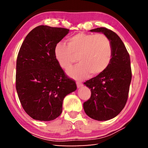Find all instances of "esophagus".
I'll list each match as a JSON object with an SVG mask.
<instances>
[{
  "label": "esophagus",
  "mask_w": 148,
  "mask_h": 148,
  "mask_svg": "<svg viewBox=\"0 0 148 148\" xmlns=\"http://www.w3.org/2000/svg\"><path fill=\"white\" fill-rule=\"evenodd\" d=\"M76 85H77V88H79V87H82V86H84L83 84L81 83V82H76Z\"/></svg>",
  "instance_id": "34e87169"
}]
</instances>
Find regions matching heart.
<instances>
[{"label": "heart", "instance_id": "b5f03b06", "mask_svg": "<svg viewBox=\"0 0 148 148\" xmlns=\"http://www.w3.org/2000/svg\"><path fill=\"white\" fill-rule=\"evenodd\" d=\"M54 55L59 66L68 70L75 61L79 63L68 71L70 76L76 79L86 78L91 74H102L109 66L113 56L111 41L103 34L79 32L66 40V45L59 43Z\"/></svg>", "mask_w": 148, "mask_h": 148}]
</instances>
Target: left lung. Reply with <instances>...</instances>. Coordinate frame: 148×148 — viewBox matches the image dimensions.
Segmentation results:
<instances>
[{"instance_id": "left-lung-1", "label": "left lung", "mask_w": 148, "mask_h": 148, "mask_svg": "<svg viewBox=\"0 0 148 148\" xmlns=\"http://www.w3.org/2000/svg\"><path fill=\"white\" fill-rule=\"evenodd\" d=\"M91 32H102L111 41L113 56L108 69L102 74L84 82L91 89V97L84 103L86 114L98 121L117 116L128 99L132 78L129 53L123 42L112 30L99 27Z\"/></svg>"}]
</instances>
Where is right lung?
Instances as JSON below:
<instances>
[{"mask_svg": "<svg viewBox=\"0 0 148 148\" xmlns=\"http://www.w3.org/2000/svg\"><path fill=\"white\" fill-rule=\"evenodd\" d=\"M69 29L40 25L27 35L16 62V87L26 113L47 121L62 113L66 95L76 91L74 79L59 66L54 55L56 45Z\"/></svg>", "mask_w": 148, "mask_h": 148, "instance_id": "right-lung-1", "label": "right lung"}]
</instances>
